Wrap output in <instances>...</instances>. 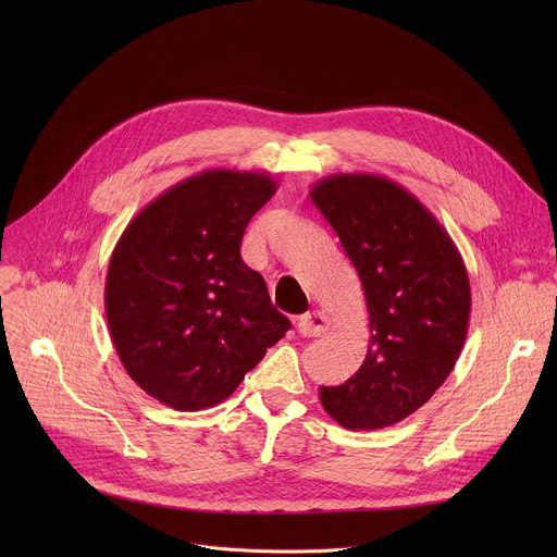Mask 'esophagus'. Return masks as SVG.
Segmentation results:
<instances>
[{"label": "esophagus", "mask_w": 557, "mask_h": 557, "mask_svg": "<svg viewBox=\"0 0 557 557\" xmlns=\"http://www.w3.org/2000/svg\"><path fill=\"white\" fill-rule=\"evenodd\" d=\"M297 331L304 337H322V335H326L331 331L329 314L322 312V310H312V312L301 314L299 322H297Z\"/></svg>", "instance_id": "esophagus-1"}]
</instances>
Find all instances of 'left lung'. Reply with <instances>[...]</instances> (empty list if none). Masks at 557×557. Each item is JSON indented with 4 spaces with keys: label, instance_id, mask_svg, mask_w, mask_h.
<instances>
[{
    "label": "left lung",
    "instance_id": "left-lung-1",
    "mask_svg": "<svg viewBox=\"0 0 557 557\" xmlns=\"http://www.w3.org/2000/svg\"><path fill=\"white\" fill-rule=\"evenodd\" d=\"M324 213L366 295L370 344L342 385H322L324 410L348 430L396 425L425 406L462 350L471 288L465 262L434 213L376 174L314 183Z\"/></svg>",
    "mask_w": 557,
    "mask_h": 557
}]
</instances>
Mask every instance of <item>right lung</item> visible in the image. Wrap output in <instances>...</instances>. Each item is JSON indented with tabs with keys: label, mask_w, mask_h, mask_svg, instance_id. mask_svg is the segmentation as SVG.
Listing matches in <instances>:
<instances>
[{
	"label": "right lung",
	"mask_w": 557,
	"mask_h": 557,
	"mask_svg": "<svg viewBox=\"0 0 557 557\" xmlns=\"http://www.w3.org/2000/svg\"><path fill=\"white\" fill-rule=\"evenodd\" d=\"M277 183L207 170L170 187L125 226L106 275L116 355L156 401L178 412L222 404L290 322L240 258L249 220Z\"/></svg>",
	"instance_id": "right-lung-1"
}]
</instances>
